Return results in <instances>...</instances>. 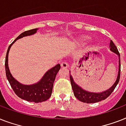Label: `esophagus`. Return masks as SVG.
Masks as SVG:
<instances>
[{
  "label": "esophagus",
  "instance_id": "1",
  "mask_svg": "<svg viewBox=\"0 0 126 126\" xmlns=\"http://www.w3.org/2000/svg\"><path fill=\"white\" fill-rule=\"evenodd\" d=\"M61 67H63V68L67 69V68L69 67V64H68V63H67V62H66V61H63V62H62V63H61Z\"/></svg>",
  "mask_w": 126,
  "mask_h": 126
}]
</instances>
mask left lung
Returning <instances> with one entry per match:
<instances>
[{"label":"left lung","instance_id":"8db88e82","mask_svg":"<svg viewBox=\"0 0 126 126\" xmlns=\"http://www.w3.org/2000/svg\"><path fill=\"white\" fill-rule=\"evenodd\" d=\"M110 47L112 51L116 53L119 56V71H118V74L117 79L115 83L113 84V86H112L111 88H109L105 92H102V93H92V92H88L86 90H84L82 88H81V87L78 86L74 82L73 77L70 75V80H71V86H72V88L74 92V95L79 101L83 103H97V102L105 100L112 94V92H113L114 90L117 86V84L119 82L120 77V66H121L120 65V55L117 47L112 40H110Z\"/></svg>","mask_w":126,"mask_h":126}]
</instances>
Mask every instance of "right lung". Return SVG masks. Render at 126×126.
Listing matches in <instances>:
<instances>
[{
  "label": "right lung",
  "mask_w": 126,
  "mask_h": 126,
  "mask_svg": "<svg viewBox=\"0 0 126 126\" xmlns=\"http://www.w3.org/2000/svg\"><path fill=\"white\" fill-rule=\"evenodd\" d=\"M38 29H33L31 30L26 31L22 32L18 37L16 38V40L9 46L8 49L7 50L6 60H5V69H6V75L11 87L15 92V94L22 99L26 100L27 101L34 102V103H41L45 101L50 97L52 93L53 82L55 81V77L57 73L59 72L61 68V65L57 64L55 67L49 69L44 75L42 79L36 84L32 85H23L18 82L14 77L12 76L8 68V57L9 50L13 44L16 42V40L19 38H23L24 36H29L34 34L36 32Z\"/></svg>",
  "instance_id": "obj_1"
}]
</instances>
